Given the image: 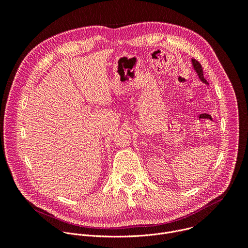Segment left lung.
<instances>
[{
	"instance_id": "1",
	"label": "left lung",
	"mask_w": 248,
	"mask_h": 248,
	"mask_svg": "<svg viewBox=\"0 0 248 248\" xmlns=\"http://www.w3.org/2000/svg\"><path fill=\"white\" fill-rule=\"evenodd\" d=\"M191 64H192V67H193V69H194V72L197 74L198 78H199L203 83H205L206 85H209V83L207 82V80L204 78L203 68H202L201 64L199 63V62H197L195 59H191Z\"/></svg>"
}]
</instances>
